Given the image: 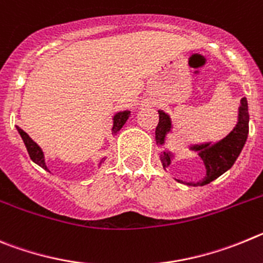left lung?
Here are the masks:
<instances>
[{
  "instance_id": "obj_1",
  "label": "left lung",
  "mask_w": 263,
  "mask_h": 263,
  "mask_svg": "<svg viewBox=\"0 0 263 263\" xmlns=\"http://www.w3.org/2000/svg\"><path fill=\"white\" fill-rule=\"evenodd\" d=\"M158 117H160V120L156 127V144L158 146H164L160 153V160L162 167L167 172V169L172 166L173 161L177 157V152H172L165 148L167 144V136L173 134L174 127H173L172 117L164 110H158ZM248 134H249V110H248L247 98L243 97L238 106L236 126L226 137L217 141H204V143L187 145L189 151L195 152L202 158L203 165L205 167L204 177L198 182H186L178 178L174 179L189 186H204L215 181L233 166L243 145L247 143Z\"/></svg>"
}]
</instances>
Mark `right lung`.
Listing matches in <instances>:
<instances>
[{
	"instance_id": "right-lung-1",
	"label": "right lung",
	"mask_w": 263,
	"mask_h": 263,
	"mask_svg": "<svg viewBox=\"0 0 263 263\" xmlns=\"http://www.w3.org/2000/svg\"><path fill=\"white\" fill-rule=\"evenodd\" d=\"M129 115H131V111L129 110H122V111H117L114 115H112V127H111V134H112V136H115V135L119 134L120 129L123 128V126L126 124V122L128 120ZM16 131H18V134L21 135V137H22L23 143H25L26 145V149H27L28 155H30V158H31L32 161H34L35 164L39 165L40 167H43L44 170H47V172H49L48 166H47V162H46V155H44L43 149L40 148L39 145H37L36 143H35L34 140H32L31 137L28 136L27 134H26L25 131H23L21 127L15 126ZM106 158L107 157H101L98 160V162H97V165H98V167H101L103 165V162L106 161Z\"/></svg>"
}]
</instances>
